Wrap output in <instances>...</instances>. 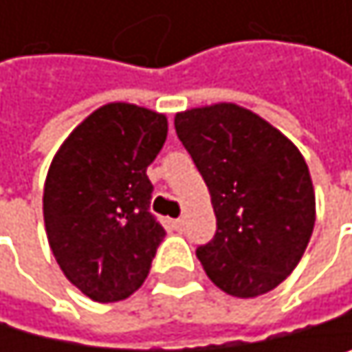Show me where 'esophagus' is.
Listing matches in <instances>:
<instances>
[{
	"instance_id": "1",
	"label": "esophagus",
	"mask_w": 352,
	"mask_h": 352,
	"mask_svg": "<svg viewBox=\"0 0 352 352\" xmlns=\"http://www.w3.org/2000/svg\"><path fill=\"white\" fill-rule=\"evenodd\" d=\"M170 226L175 228V230H184V219L179 217V219H170Z\"/></svg>"
}]
</instances>
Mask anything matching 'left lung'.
<instances>
[{"instance_id": "1", "label": "left lung", "mask_w": 352, "mask_h": 352, "mask_svg": "<svg viewBox=\"0 0 352 352\" xmlns=\"http://www.w3.org/2000/svg\"><path fill=\"white\" fill-rule=\"evenodd\" d=\"M175 131L205 179L217 217L196 249L207 276L234 298L268 294L285 280L315 228V188L298 147L234 103L175 116Z\"/></svg>"}]
</instances>
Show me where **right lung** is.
Instances as JSON below:
<instances>
[{"label":"right lung","instance_id":"obj_1","mask_svg":"<svg viewBox=\"0 0 352 352\" xmlns=\"http://www.w3.org/2000/svg\"><path fill=\"white\" fill-rule=\"evenodd\" d=\"M166 116L131 103L92 111L63 141L44 184V223L63 274L94 302L135 294L164 228L150 213L147 166L166 141Z\"/></svg>","mask_w":352,"mask_h":352}]
</instances>
